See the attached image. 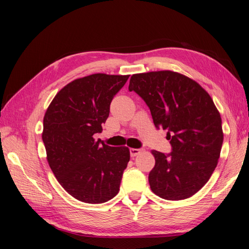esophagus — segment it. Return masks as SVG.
<instances>
[{
    "label": "esophagus",
    "instance_id": "obj_1",
    "mask_svg": "<svg viewBox=\"0 0 249 249\" xmlns=\"http://www.w3.org/2000/svg\"><path fill=\"white\" fill-rule=\"evenodd\" d=\"M141 153V149L139 148H130V155L131 157H136Z\"/></svg>",
    "mask_w": 249,
    "mask_h": 249
}]
</instances>
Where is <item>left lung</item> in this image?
Here are the masks:
<instances>
[{
    "label": "left lung",
    "mask_w": 249,
    "mask_h": 249,
    "mask_svg": "<svg viewBox=\"0 0 249 249\" xmlns=\"http://www.w3.org/2000/svg\"><path fill=\"white\" fill-rule=\"evenodd\" d=\"M130 91L145 102L157 129L167 130L171 152L153 150L152 191L164 199L191 197L215 170L223 142L221 117L196 82L170 71L133 74Z\"/></svg>",
    "instance_id": "obj_1"
}]
</instances>
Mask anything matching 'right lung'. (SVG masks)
Here are the masks:
<instances>
[{
  "mask_svg": "<svg viewBox=\"0 0 249 249\" xmlns=\"http://www.w3.org/2000/svg\"><path fill=\"white\" fill-rule=\"evenodd\" d=\"M127 79L94 73L74 80L56 94L44 115L42 141L50 167L80 201L103 203L119 191L130 150L95 141L93 135L102 132L113 97Z\"/></svg>",
  "mask_w": 249,
  "mask_h": 249,
  "instance_id": "1",
  "label": "right lung"
}]
</instances>
